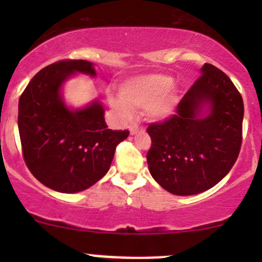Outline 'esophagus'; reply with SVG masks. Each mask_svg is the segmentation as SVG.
I'll use <instances>...</instances> for the list:
<instances>
[{
	"label": "esophagus",
	"mask_w": 262,
	"mask_h": 262,
	"mask_svg": "<svg viewBox=\"0 0 262 262\" xmlns=\"http://www.w3.org/2000/svg\"><path fill=\"white\" fill-rule=\"evenodd\" d=\"M129 130H130L132 136H136V134L142 133V132H144V129L142 128V126H139V125H137V124H134V125L129 126Z\"/></svg>",
	"instance_id": "34e87169"
}]
</instances>
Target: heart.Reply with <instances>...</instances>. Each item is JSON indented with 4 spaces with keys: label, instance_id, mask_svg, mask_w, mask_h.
Wrapping results in <instances>:
<instances>
[{
    "label": "heart",
    "instance_id": "1",
    "mask_svg": "<svg viewBox=\"0 0 262 262\" xmlns=\"http://www.w3.org/2000/svg\"><path fill=\"white\" fill-rule=\"evenodd\" d=\"M120 97L109 96L113 107L129 118L132 109H146V114L153 121H165L172 118L178 109L180 91L173 84V77L163 73H148L137 76L124 82Z\"/></svg>",
    "mask_w": 262,
    "mask_h": 262
}]
</instances>
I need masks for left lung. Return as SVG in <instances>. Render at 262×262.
Here are the masks:
<instances>
[{
	"mask_svg": "<svg viewBox=\"0 0 262 262\" xmlns=\"http://www.w3.org/2000/svg\"><path fill=\"white\" fill-rule=\"evenodd\" d=\"M178 114L147 132L152 178L173 195H196L218 184L238 157L244 100L228 76L205 63Z\"/></svg>",
	"mask_w": 262,
	"mask_h": 262,
	"instance_id": "1",
	"label": "left lung"
}]
</instances>
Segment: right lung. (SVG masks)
<instances>
[{
	"label": "right lung",
	"mask_w": 262,
	"mask_h": 262,
	"mask_svg": "<svg viewBox=\"0 0 262 262\" xmlns=\"http://www.w3.org/2000/svg\"><path fill=\"white\" fill-rule=\"evenodd\" d=\"M77 75L96 77L89 60H62L39 71L18 100V133L24 160L34 176L55 191L73 194L104 178L115 148L129 130H112L104 105L94 99L67 105L63 87Z\"/></svg>",
	"instance_id": "add662e5"
}]
</instances>
